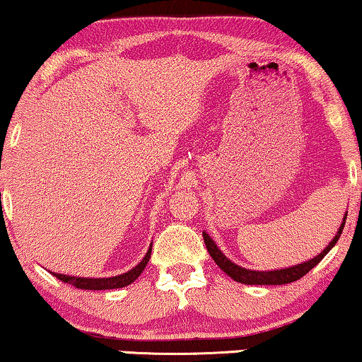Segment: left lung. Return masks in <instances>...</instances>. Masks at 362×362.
Instances as JSON below:
<instances>
[{"label":"left lung","instance_id":"left-lung-1","mask_svg":"<svg viewBox=\"0 0 362 362\" xmlns=\"http://www.w3.org/2000/svg\"><path fill=\"white\" fill-rule=\"evenodd\" d=\"M346 218H347V213L344 216V220H342V225L341 228H339L337 235L334 236V240L331 243L325 247V250L320 255H317L315 258H312L309 262H304V263H298L296 267H290V269H284V270H270V272H257V270H247V269H242V267H238L236 263L230 262L228 258L221 253V250L216 247L215 242H213L211 238H209L208 233H204L203 231V238H204V243H206V248L209 252V255H211L213 260L216 262V265L220 267V269L225 272V274H228L231 279L236 280V282L240 284H245V285H284V284H290V282H296V280L302 279L307 272L314 269L317 263L322 260V258L327 255L329 250H331L334 245L337 243L339 236H341L342 230H344V225H346Z\"/></svg>","mask_w":362,"mask_h":362}]
</instances>
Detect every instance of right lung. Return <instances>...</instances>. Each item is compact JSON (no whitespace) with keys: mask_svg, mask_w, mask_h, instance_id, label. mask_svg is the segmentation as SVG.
<instances>
[{"mask_svg":"<svg viewBox=\"0 0 362 362\" xmlns=\"http://www.w3.org/2000/svg\"><path fill=\"white\" fill-rule=\"evenodd\" d=\"M151 250L153 248L147 250L146 257L142 258V262L139 263V265H136L132 270L126 272V274L117 275V276H110V279H82V276H69V275H62V274H53V275H55L58 280H62V282L70 284L72 287H77L82 290L122 288V287H127V285H131L134 280H136L137 276L142 274V270L146 269L147 262H149V258H151Z\"/></svg>","mask_w":362,"mask_h":362,"instance_id":"obj_1","label":"right lung"}]
</instances>
